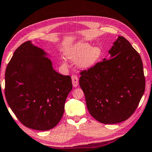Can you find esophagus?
Masks as SVG:
<instances>
[{"instance_id": "esophagus-1", "label": "esophagus", "mask_w": 152, "mask_h": 152, "mask_svg": "<svg viewBox=\"0 0 152 152\" xmlns=\"http://www.w3.org/2000/svg\"><path fill=\"white\" fill-rule=\"evenodd\" d=\"M72 83L73 87H77L78 86V82H79V79L78 77L75 75H72Z\"/></svg>"}]
</instances>
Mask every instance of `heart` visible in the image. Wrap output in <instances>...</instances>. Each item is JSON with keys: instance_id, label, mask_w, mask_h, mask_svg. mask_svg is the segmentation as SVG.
<instances>
[{"instance_id": "1", "label": "heart", "mask_w": 152, "mask_h": 152, "mask_svg": "<svg viewBox=\"0 0 152 152\" xmlns=\"http://www.w3.org/2000/svg\"><path fill=\"white\" fill-rule=\"evenodd\" d=\"M102 55V49L98 46H92L87 42H80L74 45L66 53L72 61L77 60V64L82 69H88L95 64Z\"/></svg>"}]
</instances>
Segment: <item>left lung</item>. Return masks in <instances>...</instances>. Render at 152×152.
Here are the masks:
<instances>
[{"label":"left lung","mask_w":152,"mask_h":152,"mask_svg":"<svg viewBox=\"0 0 152 152\" xmlns=\"http://www.w3.org/2000/svg\"><path fill=\"white\" fill-rule=\"evenodd\" d=\"M108 53L109 60L81 71L80 86L92 117L114 124L134 113L145 92V78L140 55L124 37L118 36Z\"/></svg>","instance_id":"left-lung-1"}]
</instances>
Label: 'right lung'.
<instances>
[{"instance_id":"obj_1","label":"right lung","mask_w":152,"mask_h":152,"mask_svg":"<svg viewBox=\"0 0 152 152\" xmlns=\"http://www.w3.org/2000/svg\"><path fill=\"white\" fill-rule=\"evenodd\" d=\"M47 55L31 41L25 42L15 50L5 71L9 106L25 126L41 131L60 122L72 88L71 77L55 71Z\"/></svg>"}]
</instances>
